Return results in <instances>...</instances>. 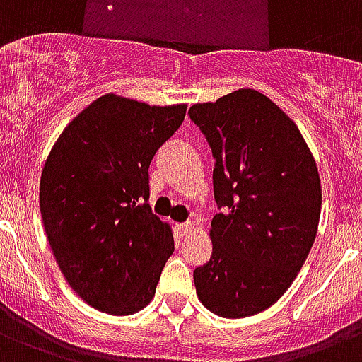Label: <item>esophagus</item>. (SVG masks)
<instances>
[{"mask_svg": "<svg viewBox=\"0 0 362 362\" xmlns=\"http://www.w3.org/2000/svg\"><path fill=\"white\" fill-rule=\"evenodd\" d=\"M177 231L181 235H187L189 231H192V224L190 222H181V224H177Z\"/></svg>", "mask_w": 362, "mask_h": 362, "instance_id": "1", "label": "esophagus"}]
</instances>
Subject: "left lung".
<instances>
[{
    "instance_id": "left-lung-1",
    "label": "left lung",
    "mask_w": 362,
    "mask_h": 362,
    "mask_svg": "<svg viewBox=\"0 0 362 362\" xmlns=\"http://www.w3.org/2000/svg\"><path fill=\"white\" fill-rule=\"evenodd\" d=\"M189 115L213 151L224 209L211 222V259L194 269L196 293L216 316H254L284 296L310 252L320 173L296 123L256 89L194 104Z\"/></svg>"
}]
</instances>
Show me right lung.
Here are the masks:
<instances>
[{
  "instance_id": "obj_1",
  "label": "right lung",
  "mask_w": 362,
  "mask_h": 362,
  "mask_svg": "<svg viewBox=\"0 0 362 362\" xmlns=\"http://www.w3.org/2000/svg\"><path fill=\"white\" fill-rule=\"evenodd\" d=\"M185 112L104 95L46 158L39 202L48 243L66 282L97 310L129 316L155 296L173 235L147 204L149 164Z\"/></svg>"
}]
</instances>
